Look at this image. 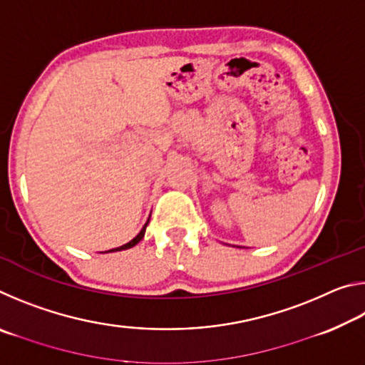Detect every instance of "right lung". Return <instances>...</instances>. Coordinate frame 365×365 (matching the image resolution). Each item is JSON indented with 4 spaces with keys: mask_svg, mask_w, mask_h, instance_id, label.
Returning <instances> with one entry per match:
<instances>
[{
    "mask_svg": "<svg viewBox=\"0 0 365 365\" xmlns=\"http://www.w3.org/2000/svg\"><path fill=\"white\" fill-rule=\"evenodd\" d=\"M148 222H150V220H148ZM148 222H146V224H145V227H143V228H141V230H140V233L137 235V237H135L133 240H130V242H128V243H125V245H122V246H119V248L109 250V251H106V252H114V251H122V250H128V248H133V246H135V245H137V243H140V242H141V238H143V237H145V232H146Z\"/></svg>",
    "mask_w": 365,
    "mask_h": 365,
    "instance_id": "1",
    "label": "right lung"
}]
</instances>
